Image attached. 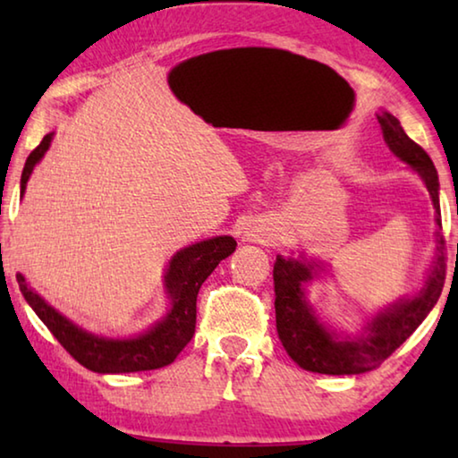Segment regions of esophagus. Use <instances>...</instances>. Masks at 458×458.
<instances>
[{
    "label": "esophagus",
    "mask_w": 458,
    "mask_h": 458,
    "mask_svg": "<svg viewBox=\"0 0 458 458\" xmlns=\"http://www.w3.org/2000/svg\"><path fill=\"white\" fill-rule=\"evenodd\" d=\"M244 238L248 240V242H268V240H273L275 234L273 230H270L267 224H250V226L246 228L244 232Z\"/></svg>",
    "instance_id": "1"
}]
</instances>
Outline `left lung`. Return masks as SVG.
<instances>
[{
    "label": "left lung",
    "mask_w": 458,
    "mask_h": 458,
    "mask_svg": "<svg viewBox=\"0 0 458 458\" xmlns=\"http://www.w3.org/2000/svg\"><path fill=\"white\" fill-rule=\"evenodd\" d=\"M377 123L392 153L422 177L437 210V226L440 230L443 222H440L438 174L428 153L404 133L400 121L392 113H379ZM445 238L437 232V259L432 262L424 289L416 297L400 299L398 303L379 311L353 337L337 335L333 329L325 327L313 307L309 305L305 284L313 281L317 268L321 267L309 260L276 257L273 270L276 331L286 353L294 363L315 374L350 376L379 368V363L390 358L412 335L437 305L445 286Z\"/></svg>",
    "instance_id": "obj_1"
}]
</instances>
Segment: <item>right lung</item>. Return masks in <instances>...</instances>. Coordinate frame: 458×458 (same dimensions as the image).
I'll return each mask as SVG.
<instances>
[{
	"instance_id": "1",
	"label": "right lung",
	"mask_w": 458,
	"mask_h": 458,
	"mask_svg": "<svg viewBox=\"0 0 458 458\" xmlns=\"http://www.w3.org/2000/svg\"><path fill=\"white\" fill-rule=\"evenodd\" d=\"M52 135L54 133L46 135L26 159L20 182L21 196H24L26 183L36 164L48 151ZM234 250V238L216 236L175 252L164 276L169 305H172L167 315L141 335L127 339L98 337L81 329L79 325H74L46 303L34 289H30L24 275L18 273L15 278H18L20 291L28 305L34 309L52 335L81 366L90 371H98V374H129V371H147L169 366L180 355L196 331V301L201 283L212 275L220 260L230 257Z\"/></svg>"
}]
</instances>
